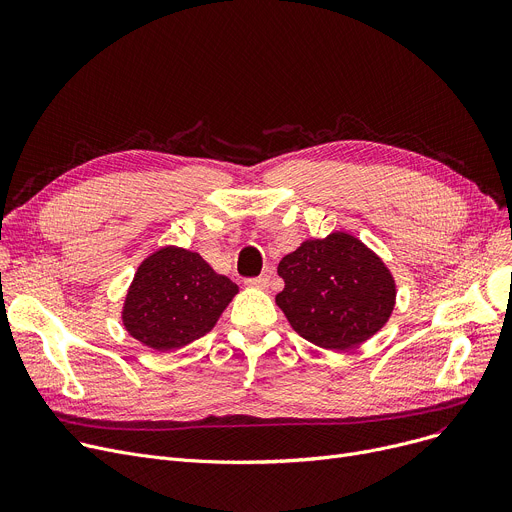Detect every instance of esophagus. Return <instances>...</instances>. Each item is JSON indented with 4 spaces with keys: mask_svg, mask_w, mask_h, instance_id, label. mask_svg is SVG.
<instances>
[{
    "mask_svg": "<svg viewBox=\"0 0 512 512\" xmlns=\"http://www.w3.org/2000/svg\"><path fill=\"white\" fill-rule=\"evenodd\" d=\"M245 284H247V286H251V288L267 290V288H270V276L263 274V276H257V278H249Z\"/></svg>",
    "mask_w": 512,
    "mask_h": 512,
    "instance_id": "34e87169",
    "label": "esophagus"
}]
</instances>
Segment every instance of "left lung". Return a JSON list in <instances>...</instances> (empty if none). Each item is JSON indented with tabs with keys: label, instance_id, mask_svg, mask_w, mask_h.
Masks as SVG:
<instances>
[{
	"label": "left lung",
	"instance_id": "obj_1",
	"mask_svg": "<svg viewBox=\"0 0 512 512\" xmlns=\"http://www.w3.org/2000/svg\"><path fill=\"white\" fill-rule=\"evenodd\" d=\"M276 305L292 330L326 351H348L378 334L396 305L388 265L348 232L309 238L282 257Z\"/></svg>",
	"mask_w": 512,
	"mask_h": 512
}]
</instances>
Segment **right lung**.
<instances>
[{"label": "right lung", "instance_id": "obj_1", "mask_svg": "<svg viewBox=\"0 0 512 512\" xmlns=\"http://www.w3.org/2000/svg\"><path fill=\"white\" fill-rule=\"evenodd\" d=\"M238 286L193 251L161 247L141 261L122 305V324L159 353L178 351L211 332Z\"/></svg>", "mask_w": 512, "mask_h": 512}]
</instances>
